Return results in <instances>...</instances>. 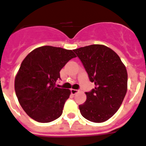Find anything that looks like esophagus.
<instances>
[{
    "label": "esophagus",
    "mask_w": 146,
    "mask_h": 146,
    "mask_svg": "<svg viewBox=\"0 0 146 146\" xmlns=\"http://www.w3.org/2000/svg\"><path fill=\"white\" fill-rule=\"evenodd\" d=\"M78 92H79V91L76 89H73V88H72V89H70V92L72 94H76Z\"/></svg>",
    "instance_id": "obj_1"
}]
</instances>
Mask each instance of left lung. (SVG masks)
<instances>
[{
	"label": "left lung",
	"instance_id": "1",
	"mask_svg": "<svg viewBox=\"0 0 146 146\" xmlns=\"http://www.w3.org/2000/svg\"><path fill=\"white\" fill-rule=\"evenodd\" d=\"M89 80L95 87L85 92L87 99L79 108L87 120L101 123L110 119L122 104L127 88V73L118 54L104 45L74 49Z\"/></svg>",
	"mask_w": 146,
	"mask_h": 146
}]
</instances>
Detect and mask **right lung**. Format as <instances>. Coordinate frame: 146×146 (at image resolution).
<instances>
[{
	"mask_svg": "<svg viewBox=\"0 0 146 146\" xmlns=\"http://www.w3.org/2000/svg\"><path fill=\"white\" fill-rule=\"evenodd\" d=\"M72 50L45 46L25 57L15 79V92L20 105L28 116L48 123L61 115L70 91L55 86L60 71L70 59Z\"/></svg>",
	"mask_w": 146,
	"mask_h": 146,
	"instance_id": "right-lung-1",
	"label": "right lung"
}]
</instances>
